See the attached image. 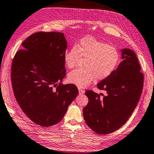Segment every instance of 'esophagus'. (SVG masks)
<instances>
[{"label":"esophagus","instance_id":"1","mask_svg":"<svg viewBox=\"0 0 154 154\" xmlns=\"http://www.w3.org/2000/svg\"><path fill=\"white\" fill-rule=\"evenodd\" d=\"M78 91H79V94L80 95H82V94H83V93H84V91L83 89H82L81 88H78Z\"/></svg>","mask_w":154,"mask_h":154}]
</instances>
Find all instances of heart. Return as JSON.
I'll use <instances>...</instances> for the list:
<instances>
[{"label":"heart","mask_w":154,"mask_h":154,"mask_svg":"<svg viewBox=\"0 0 154 154\" xmlns=\"http://www.w3.org/2000/svg\"><path fill=\"white\" fill-rule=\"evenodd\" d=\"M86 57L85 68H78L68 74L70 83L85 88L95 80H102L110 76L117 68L120 55L115 47L109 46L91 36H86L70 48L64 55L68 68L76 65L80 58Z\"/></svg>","instance_id":"heart-1"}]
</instances>
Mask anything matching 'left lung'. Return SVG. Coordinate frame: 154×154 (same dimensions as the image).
<instances>
[{"mask_svg":"<svg viewBox=\"0 0 154 154\" xmlns=\"http://www.w3.org/2000/svg\"><path fill=\"white\" fill-rule=\"evenodd\" d=\"M121 51L123 61L118 68L97 84L106 95L92 90L85 93L89 99L83 109L85 122L100 134L113 133L125 124L137 106L143 89L144 75L135 53L127 48Z\"/></svg>","mask_w":154,"mask_h":154,"instance_id":"8db88e82","label":"left lung"}]
</instances>
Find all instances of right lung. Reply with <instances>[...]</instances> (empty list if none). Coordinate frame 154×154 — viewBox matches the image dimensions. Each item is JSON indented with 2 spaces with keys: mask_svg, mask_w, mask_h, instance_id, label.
<instances>
[{
  "mask_svg": "<svg viewBox=\"0 0 154 154\" xmlns=\"http://www.w3.org/2000/svg\"><path fill=\"white\" fill-rule=\"evenodd\" d=\"M66 48L62 32H35L24 40L13 59L14 96L27 117L40 126L59 123L78 94L75 85L61 83Z\"/></svg>",
  "mask_w": 154,
  "mask_h": 154,
  "instance_id": "obj_1",
  "label": "right lung"
}]
</instances>
